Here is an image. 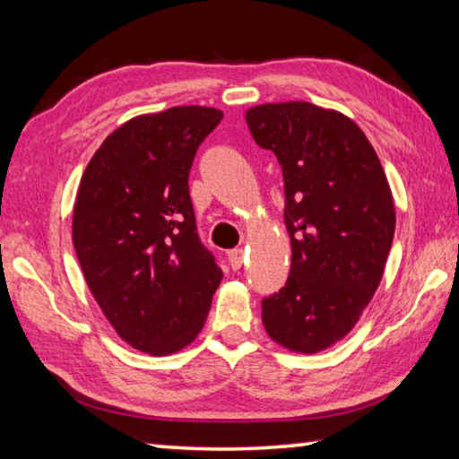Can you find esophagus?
<instances>
[{
  "mask_svg": "<svg viewBox=\"0 0 459 459\" xmlns=\"http://www.w3.org/2000/svg\"><path fill=\"white\" fill-rule=\"evenodd\" d=\"M243 261H245V251H243V248H232V251H229V263H230L232 269L243 267Z\"/></svg>",
  "mask_w": 459,
  "mask_h": 459,
  "instance_id": "1",
  "label": "esophagus"
}]
</instances>
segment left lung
Segmentation results:
<instances>
[{"label":"left lung","instance_id":"obj_1","mask_svg":"<svg viewBox=\"0 0 459 459\" xmlns=\"http://www.w3.org/2000/svg\"><path fill=\"white\" fill-rule=\"evenodd\" d=\"M247 126L277 155L291 240L285 287L261 301L263 325L287 351L314 354L346 336L385 273L394 206L367 135L306 100L248 108Z\"/></svg>","mask_w":459,"mask_h":459}]
</instances>
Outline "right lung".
Masks as SVG:
<instances>
[{"mask_svg": "<svg viewBox=\"0 0 459 459\" xmlns=\"http://www.w3.org/2000/svg\"><path fill=\"white\" fill-rule=\"evenodd\" d=\"M221 119L198 105L129 119L100 143L76 194L73 243L89 290L115 332L147 354L188 346L221 285L188 190L194 155Z\"/></svg>", "mask_w": 459, "mask_h": 459, "instance_id": "right-lung-1", "label": "right lung"}]
</instances>
